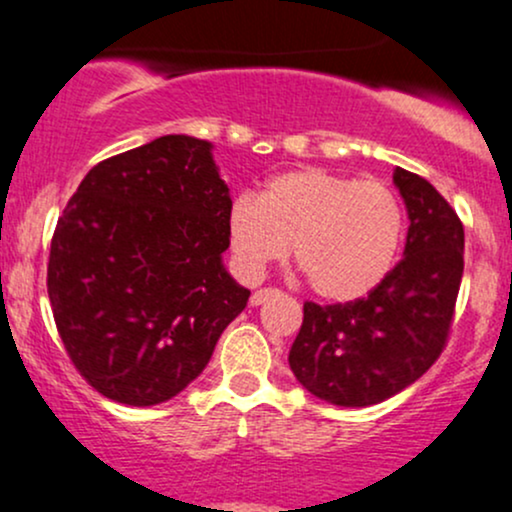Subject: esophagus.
Here are the masks:
<instances>
[{"label": "esophagus", "instance_id": "esophagus-1", "mask_svg": "<svg viewBox=\"0 0 512 512\" xmlns=\"http://www.w3.org/2000/svg\"><path fill=\"white\" fill-rule=\"evenodd\" d=\"M273 295H278V290H273V287H261V290H256L254 295H251V304L258 307V304H263L268 297H273Z\"/></svg>", "mask_w": 512, "mask_h": 512}]
</instances>
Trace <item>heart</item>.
<instances>
[{"instance_id": "b5f03b06", "label": "heart", "mask_w": 512, "mask_h": 512, "mask_svg": "<svg viewBox=\"0 0 512 512\" xmlns=\"http://www.w3.org/2000/svg\"><path fill=\"white\" fill-rule=\"evenodd\" d=\"M227 241L239 273L258 278L295 244L307 285L329 302L370 295L392 271L406 215L380 181H360L326 169L273 176L261 198L241 193L227 208Z\"/></svg>"}]
</instances>
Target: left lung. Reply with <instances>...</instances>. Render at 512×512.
<instances>
[{
  "label": "left lung",
  "instance_id": "8db88e82",
  "mask_svg": "<svg viewBox=\"0 0 512 512\" xmlns=\"http://www.w3.org/2000/svg\"><path fill=\"white\" fill-rule=\"evenodd\" d=\"M394 186L409 212L404 258L355 302H304L290 370L317 399L380 404L413 384L445 348L464 273V227L426 179L396 166Z\"/></svg>",
  "mask_w": 512,
  "mask_h": 512
}]
</instances>
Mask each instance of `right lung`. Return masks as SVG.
I'll return each mask as SVG.
<instances>
[{"instance_id":"add662e5","label":"right lung","mask_w":512,"mask_h":512,"mask_svg":"<svg viewBox=\"0 0 512 512\" xmlns=\"http://www.w3.org/2000/svg\"><path fill=\"white\" fill-rule=\"evenodd\" d=\"M212 145L164 135L96 164L57 220L48 297L67 355L96 392L154 406L191 384L251 292L227 273Z\"/></svg>"}]
</instances>
